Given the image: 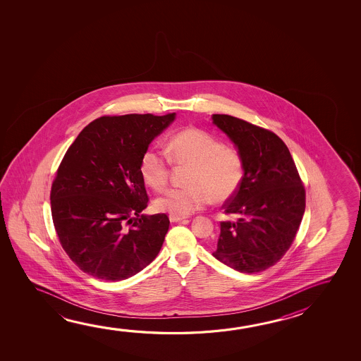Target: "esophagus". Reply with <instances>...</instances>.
<instances>
[{
    "label": "esophagus",
    "instance_id": "1",
    "mask_svg": "<svg viewBox=\"0 0 361 361\" xmlns=\"http://www.w3.org/2000/svg\"><path fill=\"white\" fill-rule=\"evenodd\" d=\"M169 219H170V221H171V223H178V221L185 220V219H186V216H178V215H172V214H170V216H169Z\"/></svg>",
    "mask_w": 361,
    "mask_h": 361
}]
</instances>
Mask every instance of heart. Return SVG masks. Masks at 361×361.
I'll return each instance as SVG.
<instances>
[{
    "label": "heart",
    "mask_w": 361,
    "mask_h": 361,
    "mask_svg": "<svg viewBox=\"0 0 361 361\" xmlns=\"http://www.w3.org/2000/svg\"><path fill=\"white\" fill-rule=\"evenodd\" d=\"M166 154L147 149L141 157L140 172L143 181L156 191L166 189L171 175V161L191 166L189 186L169 190L154 200V209L162 213L186 216L209 205L224 202L235 195L244 178V162L237 148L224 143L207 130L188 127L178 130L166 143Z\"/></svg>",
    "instance_id": "obj_1"
}]
</instances>
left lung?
<instances>
[{
  "label": "left lung",
  "instance_id": "left-lung-1",
  "mask_svg": "<svg viewBox=\"0 0 361 361\" xmlns=\"http://www.w3.org/2000/svg\"><path fill=\"white\" fill-rule=\"evenodd\" d=\"M214 124L235 143L244 162L237 194L226 201L213 255L242 273L274 266L290 249L306 207V191L290 149L272 130L228 116Z\"/></svg>",
  "mask_w": 361,
  "mask_h": 361
}]
</instances>
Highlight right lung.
Listing matches in <instances>:
<instances>
[{
  "instance_id": "1",
  "label": "right lung",
  "mask_w": 361,
  "mask_h": 361,
  "mask_svg": "<svg viewBox=\"0 0 361 361\" xmlns=\"http://www.w3.org/2000/svg\"><path fill=\"white\" fill-rule=\"evenodd\" d=\"M173 119L175 113L103 116L68 148L51 185V216L61 247L83 272L122 281L159 255L170 220L141 215L148 196L140 162Z\"/></svg>"
}]
</instances>
